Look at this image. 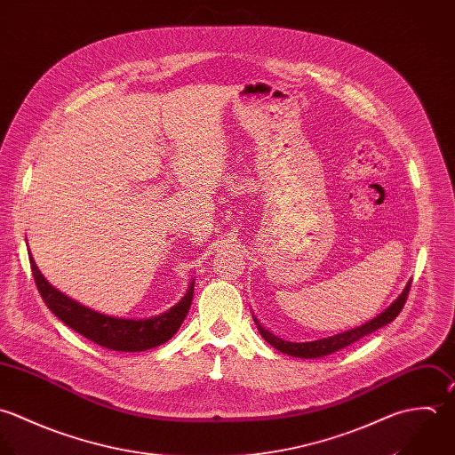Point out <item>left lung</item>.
Masks as SVG:
<instances>
[{
	"label": "left lung",
	"mask_w": 455,
	"mask_h": 455,
	"mask_svg": "<svg viewBox=\"0 0 455 455\" xmlns=\"http://www.w3.org/2000/svg\"><path fill=\"white\" fill-rule=\"evenodd\" d=\"M410 288H411V281L406 284V288L403 290V293L397 297L395 302L392 303L388 308H385L381 314H378L376 317H372L371 321H367L365 324L356 326V328L347 330V331H342V333H337V335H331V337H326V339H319V340H310V342L283 340L281 337H277L272 331L265 330L256 317H254V321H256L258 330L263 335V339L270 346H274L277 351L291 355V356H297V358H319V356H324V355H331V353H335V351H339V349L356 342L358 339L372 333L374 330L392 323L399 315V312L403 310L406 299H408V293H410Z\"/></svg>",
	"instance_id": "left-lung-1"
}]
</instances>
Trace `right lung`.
Returning a JSON list of instances; mask_svg holds the SVG:
<instances>
[{
    "label": "right lung",
    "instance_id": "right-lung-1",
    "mask_svg": "<svg viewBox=\"0 0 455 455\" xmlns=\"http://www.w3.org/2000/svg\"><path fill=\"white\" fill-rule=\"evenodd\" d=\"M31 272L35 277V284L42 300L58 315L68 328L76 330L83 337L93 340L95 344L113 349V351H147L150 347H156L167 342L181 326L194 295V279L185 293V297L171 307L167 312L148 317V319H127V317H115L106 315L90 307L72 300L70 297L63 295L56 288H52L45 277L40 274L38 267L35 265L33 258L29 256Z\"/></svg>",
    "mask_w": 455,
    "mask_h": 455
}]
</instances>
